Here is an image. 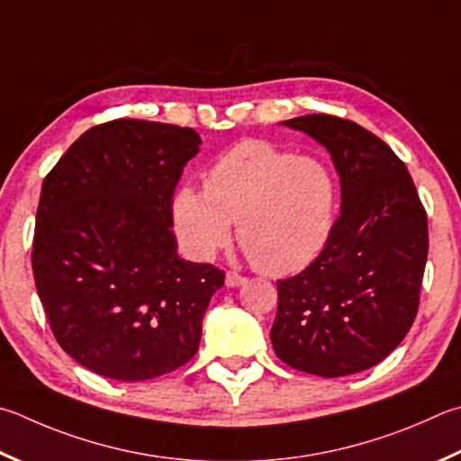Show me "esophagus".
Wrapping results in <instances>:
<instances>
[{
  "mask_svg": "<svg viewBox=\"0 0 461 461\" xmlns=\"http://www.w3.org/2000/svg\"><path fill=\"white\" fill-rule=\"evenodd\" d=\"M225 284H228L230 288H238L241 284H246V276H241L238 272H228L225 274Z\"/></svg>",
  "mask_w": 461,
  "mask_h": 461,
  "instance_id": "esophagus-1",
  "label": "esophagus"
}]
</instances>
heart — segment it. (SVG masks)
<instances>
[{
  "instance_id": "1",
  "label": "heart",
  "mask_w": 461,
  "mask_h": 461,
  "mask_svg": "<svg viewBox=\"0 0 461 461\" xmlns=\"http://www.w3.org/2000/svg\"><path fill=\"white\" fill-rule=\"evenodd\" d=\"M203 187H181L173 197L175 233L194 259L228 246L238 223V241L256 270L292 274L321 256L337 223L339 181L330 167L266 140L225 150Z\"/></svg>"
}]
</instances>
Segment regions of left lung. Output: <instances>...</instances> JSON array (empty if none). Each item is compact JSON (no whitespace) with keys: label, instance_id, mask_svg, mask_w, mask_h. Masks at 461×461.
Instances as JSON below:
<instances>
[{"label":"left lung","instance_id":"1","mask_svg":"<svg viewBox=\"0 0 461 461\" xmlns=\"http://www.w3.org/2000/svg\"><path fill=\"white\" fill-rule=\"evenodd\" d=\"M284 124L329 149L342 207L321 256L278 280L272 347L292 369L329 379L371 369L417 316L428 213L405 163L361 124L332 114Z\"/></svg>","mask_w":461,"mask_h":461}]
</instances>
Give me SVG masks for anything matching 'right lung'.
Segmentation results:
<instances>
[{"instance_id": "1", "label": "right lung", "mask_w": 461, "mask_h": 461, "mask_svg": "<svg viewBox=\"0 0 461 461\" xmlns=\"http://www.w3.org/2000/svg\"><path fill=\"white\" fill-rule=\"evenodd\" d=\"M194 129L116 119L88 129L46 175L32 267L58 345L116 381L171 373L197 353L225 274L177 256L173 191Z\"/></svg>"}]
</instances>
